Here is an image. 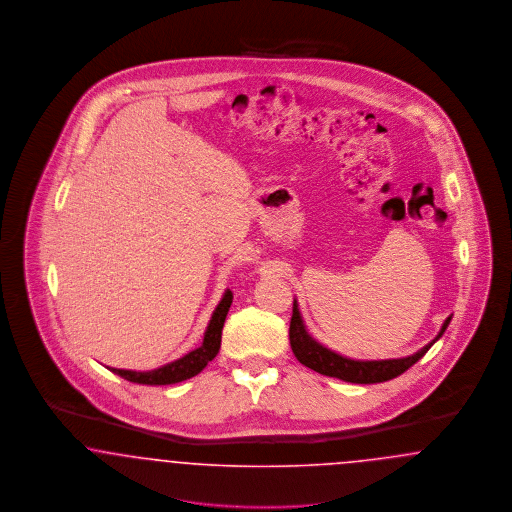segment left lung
Here are the masks:
<instances>
[{
	"instance_id": "obj_1",
	"label": "left lung",
	"mask_w": 512,
	"mask_h": 512,
	"mask_svg": "<svg viewBox=\"0 0 512 512\" xmlns=\"http://www.w3.org/2000/svg\"><path fill=\"white\" fill-rule=\"evenodd\" d=\"M449 322H451V317L445 318L438 336L409 357L382 359V361H359V359L340 355L315 340L309 334L305 320L301 317L297 299H293L290 345H292L293 355L297 357V361L301 365L309 366L318 374H324L330 378H340L343 382H351V384H378V382H388L391 378H397L399 374L409 370L416 361H420L426 355V351L443 336Z\"/></svg>"
}]
</instances>
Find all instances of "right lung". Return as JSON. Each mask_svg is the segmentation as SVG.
Instances as JSON below:
<instances>
[{
	"label": "right lung",
	"instance_id": "add662e5",
	"mask_svg": "<svg viewBox=\"0 0 512 512\" xmlns=\"http://www.w3.org/2000/svg\"><path fill=\"white\" fill-rule=\"evenodd\" d=\"M230 305H232V293L230 290H226L222 293V299L211 315L201 345L194 351L186 353L184 357L167 363V365L159 366V368H153V370H126V368H111V366H107V368L128 382L144 384V386H169V384H178V382L192 378L209 365V361H213L217 357L220 338H222V326H224Z\"/></svg>",
	"mask_w": 512,
	"mask_h": 512
}]
</instances>
